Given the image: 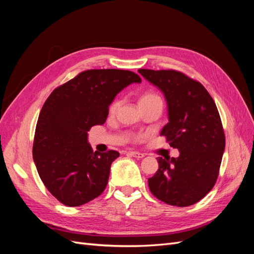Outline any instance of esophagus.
<instances>
[{
	"mask_svg": "<svg viewBox=\"0 0 254 254\" xmlns=\"http://www.w3.org/2000/svg\"><path fill=\"white\" fill-rule=\"evenodd\" d=\"M128 155L131 156V157H134L136 159H142L144 158V153L142 152H139V151H128Z\"/></svg>",
	"mask_w": 254,
	"mask_h": 254,
	"instance_id": "1",
	"label": "esophagus"
}]
</instances>
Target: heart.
<instances>
[{
	"label": "heart",
	"mask_w": 254,
	"mask_h": 254,
	"mask_svg": "<svg viewBox=\"0 0 254 254\" xmlns=\"http://www.w3.org/2000/svg\"><path fill=\"white\" fill-rule=\"evenodd\" d=\"M152 101H159V102H162L161 101V98L159 95L155 94V93H146L144 95H142L139 99V105L141 104H145V103H148V102H152ZM121 106V101L120 99H115L113 101L109 107V113L110 114H115L117 111L119 110Z\"/></svg>",
	"instance_id": "b5f03b06"
}]
</instances>
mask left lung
<instances>
[{
  "label": "left lung",
  "mask_w": 254,
  "mask_h": 254,
  "mask_svg": "<svg viewBox=\"0 0 254 254\" xmlns=\"http://www.w3.org/2000/svg\"><path fill=\"white\" fill-rule=\"evenodd\" d=\"M139 73L164 94L168 123L160 134L180 152L178 158H158L159 170L148 179L149 190L167 204H194L213 189L224 155L217 107L200 82L181 72L140 68Z\"/></svg>",
  "instance_id": "1"
}]
</instances>
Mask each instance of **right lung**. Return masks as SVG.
Returning a JSON list of instances; mask_svg holds the SVG:
<instances>
[{
    "mask_svg": "<svg viewBox=\"0 0 254 254\" xmlns=\"http://www.w3.org/2000/svg\"><path fill=\"white\" fill-rule=\"evenodd\" d=\"M140 76L130 71L88 70L54 90L38 118L33 157L50 193L67 206H78L101 195L110 167L120 153L93 151L92 126L103 125L120 92Z\"/></svg>",
    "mask_w": 254,
    "mask_h": 254,
    "instance_id": "right-lung-1",
    "label": "right lung"
}]
</instances>
